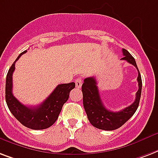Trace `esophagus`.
Returning <instances> with one entry per match:
<instances>
[{
	"label": "esophagus",
	"instance_id": "esophagus-1",
	"mask_svg": "<svg viewBox=\"0 0 158 158\" xmlns=\"http://www.w3.org/2000/svg\"><path fill=\"white\" fill-rule=\"evenodd\" d=\"M75 85H76V88L79 89V88H81L82 86V79L81 78H77L75 79Z\"/></svg>",
	"mask_w": 158,
	"mask_h": 158
}]
</instances>
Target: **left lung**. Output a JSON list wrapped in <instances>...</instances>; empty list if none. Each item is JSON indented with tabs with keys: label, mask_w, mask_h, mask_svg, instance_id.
<instances>
[{
	"label": "left lung",
	"mask_w": 158,
	"mask_h": 158,
	"mask_svg": "<svg viewBox=\"0 0 158 158\" xmlns=\"http://www.w3.org/2000/svg\"><path fill=\"white\" fill-rule=\"evenodd\" d=\"M123 55L124 56L121 59V60H125L135 66L138 71V90L136 94L135 101L131 105L118 112L110 111L105 108V106L103 105V102L101 100L97 86V81L94 77L84 79V84L82 85L84 110L86 112L90 123L98 129L106 131L118 129L135 114L139 105L143 85L140 72L138 70L134 58L132 57V55L127 50L123 49Z\"/></svg>",
	"instance_id": "left-lung-1"
}]
</instances>
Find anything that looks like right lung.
Instances as JSON below:
<instances>
[{"instance_id": "1", "label": "right lung", "mask_w": 158, "mask_h": 158, "mask_svg": "<svg viewBox=\"0 0 158 158\" xmlns=\"http://www.w3.org/2000/svg\"><path fill=\"white\" fill-rule=\"evenodd\" d=\"M26 50L20 53L12 64L6 75V101L10 111L18 121L31 129H45L52 126L57 120L62 107L69 97V93L74 87V82L59 84L50 95L42 103L36 107H28L22 104L12 94V74L15 70V62Z\"/></svg>"}]
</instances>
